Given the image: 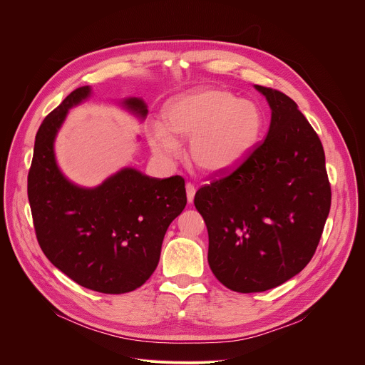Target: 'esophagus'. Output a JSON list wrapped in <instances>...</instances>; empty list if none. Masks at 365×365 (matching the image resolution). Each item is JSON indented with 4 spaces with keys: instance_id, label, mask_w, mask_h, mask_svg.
I'll return each instance as SVG.
<instances>
[{
    "instance_id": "1",
    "label": "esophagus",
    "mask_w": 365,
    "mask_h": 365,
    "mask_svg": "<svg viewBox=\"0 0 365 365\" xmlns=\"http://www.w3.org/2000/svg\"><path fill=\"white\" fill-rule=\"evenodd\" d=\"M195 193H196V187L193 183H186V196H187V202L192 203L193 202V197H195Z\"/></svg>"
}]
</instances>
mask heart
Returning a JSON list of instances; mask_svg holds the SVG:
<instances>
[{
    "instance_id": "1",
    "label": "heart",
    "mask_w": 365,
    "mask_h": 365,
    "mask_svg": "<svg viewBox=\"0 0 365 365\" xmlns=\"http://www.w3.org/2000/svg\"><path fill=\"white\" fill-rule=\"evenodd\" d=\"M264 128V113L254 101L238 99L221 88H196L166 103L163 127H153L148 141L154 153L176 158V138L190 137L193 165L206 175H224L248 159Z\"/></svg>"
}]
</instances>
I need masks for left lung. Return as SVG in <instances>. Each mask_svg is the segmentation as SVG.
<instances>
[{
	"mask_svg": "<svg viewBox=\"0 0 365 365\" xmlns=\"http://www.w3.org/2000/svg\"><path fill=\"white\" fill-rule=\"evenodd\" d=\"M272 108L266 140L231 175L195 195L207 235V263L238 293L264 292L314 257L329 210L322 143L296 102L255 85Z\"/></svg>",
	"mask_w": 365,
	"mask_h": 365,
	"instance_id": "left-lung-1",
	"label": "left lung"
}]
</instances>
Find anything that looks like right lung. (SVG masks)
I'll return each instance as SVG.
<instances>
[{"label": "right lung", "instance_id": "1", "mask_svg": "<svg viewBox=\"0 0 365 365\" xmlns=\"http://www.w3.org/2000/svg\"><path fill=\"white\" fill-rule=\"evenodd\" d=\"M91 95L71 92L41 123L27 179L38 245L50 263L78 284L108 294L143 286L159 264L162 242L186 206L182 176L155 179L125 168L93 189L69 182L59 170L53 143L69 108ZM124 107L145 118L140 98Z\"/></svg>", "mask_w": 365, "mask_h": 365}]
</instances>
